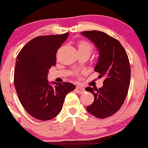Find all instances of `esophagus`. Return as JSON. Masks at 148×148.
<instances>
[{
  "mask_svg": "<svg viewBox=\"0 0 148 148\" xmlns=\"http://www.w3.org/2000/svg\"><path fill=\"white\" fill-rule=\"evenodd\" d=\"M76 90L78 93H79V94H82V93L85 92V89H84L83 87H81V86H77V87L76 88Z\"/></svg>",
  "mask_w": 148,
  "mask_h": 148,
  "instance_id": "esophagus-1",
  "label": "esophagus"
}]
</instances>
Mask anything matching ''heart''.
Returning a JSON list of instances; mask_svg holds the SVG:
<instances>
[{"instance_id": "heart-1", "label": "heart", "mask_w": 148, "mask_h": 148, "mask_svg": "<svg viewBox=\"0 0 148 148\" xmlns=\"http://www.w3.org/2000/svg\"><path fill=\"white\" fill-rule=\"evenodd\" d=\"M78 47L79 51H88L90 53H91L93 49L92 45L89 42L86 41H82L79 42L78 45Z\"/></svg>"}]
</instances>
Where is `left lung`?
<instances>
[{"label": "left lung", "mask_w": 148, "mask_h": 148, "mask_svg": "<svg viewBox=\"0 0 148 148\" xmlns=\"http://www.w3.org/2000/svg\"><path fill=\"white\" fill-rule=\"evenodd\" d=\"M95 43L99 52L95 71L105 77L102 88L87 87L95 97L93 103L86 107L98 118H106L118 112L125 101L130 79V66L127 53L118 40L98 30L81 33Z\"/></svg>", "instance_id": "1"}]
</instances>
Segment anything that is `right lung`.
<instances>
[{
  "label": "right lung",
  "mask_w": 148,
  "mask_h": 148,
  "mask_svg": "<svg viewBox=\"0 0 148 148\" xmlns=\"http://www.w3.org/2000/svg\"><path fill=\"white\" fill-rule=\"evenodd\" d=\"M68 32L39 36L24 45L16 58L14 86L21 104L33 118L49 120L60 112L65 97L75 89L69 82L47 81L49 69L55 66L57 51L66 41Z\"/></svg>",
  "instance_id": "right-lung-1"
}]
</instances>
